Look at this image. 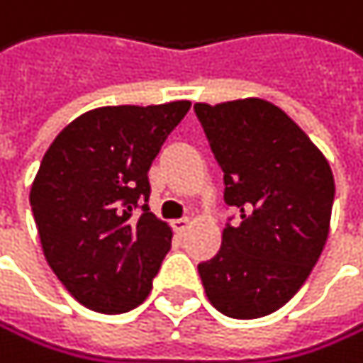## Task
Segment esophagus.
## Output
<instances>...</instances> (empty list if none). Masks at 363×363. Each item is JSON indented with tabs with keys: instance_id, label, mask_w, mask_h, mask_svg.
Wrapping results in <instances>:
<instances>
[{
	"instance_id": "obj_1",
	"label": "esophagus",
	"mask_w": 363,
	"mask_h": 363,
	"mask_svg": "<svg viewBox=\"0 0 363 363\" xmlns=\"http://www.w3.org/2000/svg\"><path fill=\"white\" fill-rule=\"evenodd\" d=\"M172 226H174V230H176V233H185V230L189 228V218L174 220V222H172Z\"/></svg>"
}]
</instances>
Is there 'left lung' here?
<instances>
[{
  "mask_svg": "<svg viewBox=\"0 0 363 363\" xmlns=\"http://www.w3.org/2000/svg\"><path fill=\"white\" fill-rule=\"evenodd\" d=\"M224 172V202L240 211L220 252L198 272L211 305L237 320L281 309L307 281L329 235L333 174L279 106L248 97L194 106Z\"/></svg>",
  "mask_w": 363,
  "mask_h": 363,
  "instance_id": "obj_1",
  "label": "left lung"
}]
</instances>
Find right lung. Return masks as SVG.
<instances>
[{
  "instance_id": "1",
  "label": "right lung",
  "mask_w": 363,
  "mask_h": 363,
  "mask_svg": "<svg viewBox=\"0 0 363 363\" xmlns=\"http://www.w3.org/2000/svg\"><path fill=\"white\" fill-rule=\"evenodd\" d=\"M189 106L95 108L48 147L30 204L50 268L80 305L123 313L147 298L172 248V228L147 206V172Z\"/></svg>"
}]
</instances>
